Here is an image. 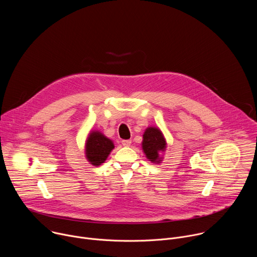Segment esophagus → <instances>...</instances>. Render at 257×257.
Listing matches in <instances>:
<instances>
[{
	"label": "esophagus",
	"mask_w": 257,
	"mask_h": 257,
	"mask_svg": "<svg viewBox=\"0 0 257 257\" xmlns=\"http://www.w3.org/2000/svg\"><path fill=\"white\" fill-rule=\"evenodd\" d=\"M131 140H122V145L123 146H130Z\"/></svg>",
	"instance_id": "34e87169"
}]
</instances>
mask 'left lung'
<instances>
[{"label":"left lung","mask_w":257,"mask_h":257,"mask_svg":"<svg viewBox=\"0 0 257 257\" xmlns=\"http://www.w3.org/2000/svg\"><path fill=\"white\" fill-rule=\"evenodd\" d=\"M166 139L159 128L149 127L143 134L142 150L151 162L160 163L162 158L160 157V152L166 150Z\"/></svg>","instance_id":"left-lung-1"}]
</instances>
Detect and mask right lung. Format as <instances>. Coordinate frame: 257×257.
Returning <instances> with one entry per match:
<instances>
[{
    "mask_svg": "<svg viewBox=\"0 0 257 257\" xmlns=\"http://www.w3.org/2000/svg\"><path fill=\"white\" fill-rule=\"evenodd\" d=\"M115 148L111 139L106 138L98 131L89 134L85 144V155L88 162L93 166H99L108 157L109 153Z\"/></svg>",
    "mask_w": 257,
    "mask_h": 257,
    "instance_id": "obj_1",
    "label": "right lung"
}]
</instances>
